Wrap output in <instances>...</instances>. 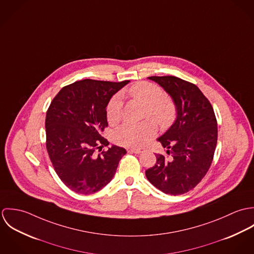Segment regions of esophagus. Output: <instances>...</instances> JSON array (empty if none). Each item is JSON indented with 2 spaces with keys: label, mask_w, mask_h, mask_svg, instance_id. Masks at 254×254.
<instances>
[{
  "label": "esophagus",
  "mask_w": 254,
  "mask_h": 254,
  "mask_svg": "<svg viewBox=\"0 0 254 254\" xmlns=\"http://www.w3.org/2000/svg\"><path fill=\"white\" fill-rule=\"evenodd\" d=\"M130 151L131 152H134V153H142V152H144L145 151V148H131L130 149Z\"/></svg>",
  "instance_id": "1"
}]
</instances>
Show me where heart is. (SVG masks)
I'll return each mask as SVG.
<instances>
[{
    "label": "heart",
    "instance_id": "b5f03b06",
    "mask_svg": "<svg viewBox=\"0 0 254 254\" xmlns=\"http://www.w3.org/2000/svg\"><path fill=\"white\" fill-rule=\"evenodd\" d=\"M129 96L145 105L144 118H150L162 128L169 127L176 118V106L173 100L165 95L161 88L149 82H140L128 91ZM122 101L119 95L111 98L107 107V117L110 123L117 122L121 117ZM156 126L151 120L140 124L126 123L114 133V140L124 146H142L154 137Z\"/></svg>",
    "mask_w": 254,
    "mask_h": 254
}]
</instances>
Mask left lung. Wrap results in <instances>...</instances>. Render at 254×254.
<instances>
[{
  "mask_svg": "<svg viewBox=\"0 0 254 254\" xmlns=\"http://www.w3.org/2000/svg\"><path fill=\"white\" fill-rule=\"evenodd\" d=\"M171 97L176 119L157 141L168 155L156 154L145 171L155 188L173 195L193 189L207 173L217 144V121L211 104L193 84L175 76H151Z\"/></svg>",
  "mask_w": 254,
  "mask_h": 254,
  "instance_id": "1",
  "label": "left lung"
}]
</instances>
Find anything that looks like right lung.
Listing matches in <instances>:
<instances>
[{
  "mask_svg": "<svg viewBox=\"0 0 254 254\" xmlns=\"http://www.w3.org/2000/svg\"><path fill=\"white\" fill-rule=\"evenodd\" d=\"M128 83L76 81L64 87L50 105L45 122L47 150L60 179L77 193H94L107 186L126 153L117 145L101 150L109 145L102 137L108 126V104Z\"/></svg>",
  "mask_w": 254,
  "mask_h": 254,
  "instance_id": "right-lung-1",
  "label": "right lung"
}]
</instances>
